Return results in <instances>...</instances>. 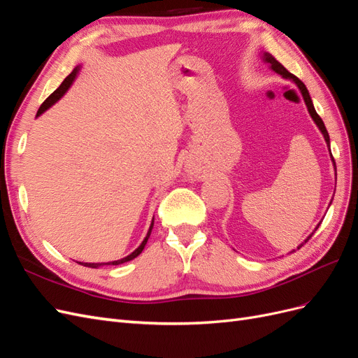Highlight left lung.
<instances>
[{"label": "left lung", "mask_w": 358, "mask_h": 358, "mask_svg": "<svg viewBox=\"0 0 358 358\" xmlns=\"http://www.w3.org/2000/svg\"><path fill=\"white\" fill-rule=\"evenodd\" d=\"M263 59L266 61V62H268L270 64V69H272L273 71H276L278 74H280L282 76V78H285V79H291L292 82H294L297 86H299V90H300V92H301V95H303V100H305V103H306V106H308V110H309V113H310V116H312V119L313 121H315V124L318 125V128L321 129V133H322V136H324V138H326V142H327V146H329V149H330V137H329V133H327V128H326V125H324V122H322V119L320 117V115L315 112V107H313V104H312V100H310V96H309V92H308V90H306V86H305V83H303L299 78H296L294 74H291L282 64H280L273 55H270V53H267V52H264V55H263ZM331 154V152H330ZM331 159H333V164H334V169H336V162H334V158H333V155H331ZM321 224V222H320ZM320 224L317 225V229L320 227ZM317 229L313 230V233L317 231ZM313 233L308 237V239L305 241V243L310 239V237L313 236ZM305 243H301L297 249H300L303 245ZM294 252V251H292Z\"/></svg>", "instance_id": "left-lung-1"}]
</instances>
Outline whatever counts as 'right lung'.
Here are the masks:
<instances>
[{
    "instance_id": "right-lung-1",
    "label": "right lung",
    "mask_w": 358,
    "mask_h": 358,
    "mask_svg": "<svg viewBox=\"0 0 358 358\" xmlns=\"http://www.w3.org/2000/svg\"><path fill=\"white\" fill-rule=\"evenodd\" d=\"M76 73H78V69H76L73 73H70L66 79H64V82L59 85V88L55 91V92H52L48 99L43 101V104L40 106V109H38V112H37V116H40L43 112L45 110H48L49 107L53 104V103H57L61 96L66 94V91L70 88V85L73 83V80H74V78H76ZM152 227H154V220H152V224H150V227H149V231H148V234H146V237H145V241L142 242V245H140L136 251L133 252V254H129L128 257H125V258H122V259H117V262H112V263H79V264H83V266H86V267H92V268H95V267H99V266H104V264H113V266H116V264H122V263H125V262H129V259H133V258H136L138 254H142V251L145 249V245H146V242H148V239H149V236H150V231H152Z\"/></svg>"
}]
</instances>
